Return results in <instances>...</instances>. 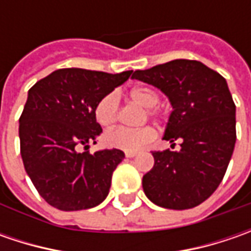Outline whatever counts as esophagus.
<instances>
[{"mask_svg": "<svg viewBox=\"0 0 251 251\" xmlns=\"http://www.w3.org/2000/svg\"><path fill=\"white\" fill-rule=\"evenodd\" d=\"M126 156L127 158H134V156H137V152L135 151H126Z\"/></svg>", "mask_w": 251, "mask_h": 251, "instance_id": "1", "label": "esophagus"}]
</instances>
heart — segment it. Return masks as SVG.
<instances>
[{"label": "heart", "instance_id": "obj_1", "mask_svg": "<svg viewBox=\"0 0 251 251\" xmlns=\"http://www.w3.org/2000/svg\"><path fill=\"white\" fill-rule=\"evenodd\" d=\"M128 96L131 100L137 101L138 104L147 107V114L152 119L163 117L162 110L156 106L159 101V95L156 91L147 86H137L128 92ZM95 117L96 121L104 128H109L116 123L119 117V98L116 93H107L98 101L95 107ZM155 137H156V131L152 127H142L137 130L119 127L106 132L103 140L104 144L110 148L121 151H138L142 147L148 145L151 141L155 140Z\"/></svg>", "mask_w": 251, "mask_h": 251}]
</instances>
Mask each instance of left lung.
Here are the masks:
<instances>
[{"instance_id":"1","label":"left lung","mask_w":251,"mask_h":251,"mask_svg":"<svg viewBox=\"0 0 251 251\" xmlns=\"http://www.w3.org/2000/svg\"><path fill=\"white\" fill-rule=\"evenodd\" d=\"M173 107L163 140H181L180 151H153V168L142 177L145 196L169 209L204 202L221 184L236 142V106L226 79L196 60H173L135 71Z\"/></svg>"}]
</instances>
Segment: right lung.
<instances>
[{
    "instance_id": "1",
    "label": "right lung",
    "mask_w": 251,
    "mask_h": 251,
    "mask_svg": "<svg viewBox=\"0 0 251 251\" xmlns=\"http://www.w3.org/2000/svg\"><path fill=\"white\" fill-rule=\"evenodd\" d=\"M131 74L63 68L29 89L19 119L21 155L27 176L51 207L79 211L107 197L124 152L88 151L101 132L95 107Z\"/></svg>"
}]
</instances>
